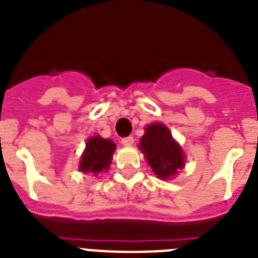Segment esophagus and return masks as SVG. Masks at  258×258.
Listing matches in <instances>:
<instances>
[{
  "mask_svg": "<svg viewBox=\"0 0 258 258\" xmlns=\"http://www.w3.org/2000/svg\"><path fill=\"white\" fill-rule=\"evenodd\" d=\"M121 143L124 146H131L134 143V138L133 137H127L121 139Z\"/></svg>",
  "mask_w": 258,
  "mask_h": 258,
  "instance_id": "obj_1",
  "label": "esophagus"
}]
</instances>
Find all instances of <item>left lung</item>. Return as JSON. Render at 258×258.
Here are the masks:
<instances>
[{"label":"left lung","mask_w":258,"mask_h":258,"mask_svg":"<svg viewBox=\"0 0 258 258\" xmlns=\"http://www.w3.org/2000/svg\"><path fill=\"white\" fill-rule=\"evenodd\" d=\"M139 147L146 155L154 174H157L161 179H169L184 166L183 153L165 124H150L142 137Z\"/></svg>","instance_id":"obj_1"}]
</instances>
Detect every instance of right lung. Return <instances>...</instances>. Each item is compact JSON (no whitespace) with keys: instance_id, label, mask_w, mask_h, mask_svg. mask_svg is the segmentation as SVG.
Returning <instances> with one entry per match:
<instances>
[{"instance_id":"right-lung-1","label":"right lung","mask_w":258,"mask_h":258,"mask_svg":"<svg viewBox=\"0 0 258 258\" xmlns=\"http://www.w3.org/2000/svg\"><path fill=\"white\" fill-rule=\"evenodd\" d=\"M115 147V143L109 139H103L100 137L91 138L87 142L86 151L80 161V170L93 174L107 171L111 165Z\"/></svg>"}]
</instances>
